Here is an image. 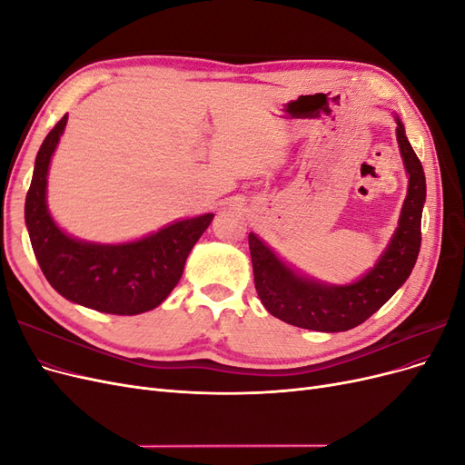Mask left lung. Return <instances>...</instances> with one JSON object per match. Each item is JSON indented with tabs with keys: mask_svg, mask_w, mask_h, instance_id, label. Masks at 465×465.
I'll return each instance as SVG.
<instances>
[{
	"mask_svg": "<svg viewBox=\"0 0 465 465\" xmlns=\"http://www.w3.org/2000/svg\"><path fill=\"white\" fill-rule=\"evenodd\" d=\"M398 147L405 166L407 195L398 227L374 267L353 283L331 285L294 270L254 232L248 234L258 297L265 311L291 326L314 331H347L384 306L411 275L420 248V215L427 198L425 173L407 142L405 128L393 114Z\"/></svg>",
	"mask_w": 465,
	"mask_h": 465,
	"instance_id": "8db88e82",
	"label": "left lung"
}]
</instances>
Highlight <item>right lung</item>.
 I'll return each instance as SVG.
<instances>
[{
	"label": "right lung",
	"mask_w": 465,
	"mask_h": 465,
	"mask_svg": "<svg viewBox=\"0 0 465 465\" xmlns=\"http://www.w3.org/2000/svg\"><path fill=\"white\" fill-rule=\"evenodd\" d=\"M67 114L42 142L25 223L36 262L64 299L98 312L134 316L157 308L178 285L190 250L213 221V213L174 221L132 242L101 244L67 234L48 211L46 188L52 154L65 130Z\"/></svg>",
	"instance_id": "obj_1"
}]
</instances>
